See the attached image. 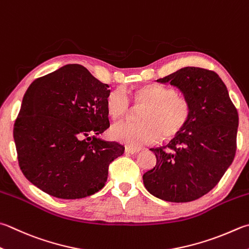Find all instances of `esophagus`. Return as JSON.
<instances>
[{"instance_id":"obj_1","label":"esophagus","mask_w":249,"mask_h":249,"mask_svg":"<svg viewBox=\"0 0 249 249\" xmlns=\"http://www.w3.org/2000/svg\"><path fill=\"white\" fill-rule=\"evenodd\" d=\"M140 152V148H131V147H125L124 153L125 154H137Z\"/></svg>"}]
</instances>
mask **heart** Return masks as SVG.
<instances>
[{
	"label": "heart",
	"mask_w": 249,
	"mask_h": 249,
	"mask_svg": "<svg viewBox=\"0 0 249 249\" xmlns=\"http://www.w3.org/2000/svg\"><path fill=\"white\" fill-rule=\"evenodd\" d=\"M135 106L144 107L140 115L142 123H121L110 129V137L129 147L170 140L180 134L189 124L192 106L189 100L176 90L161 86H145L132 94ZM106 110L112 120L129 115L131 104L123 90L111 91L106 97Z\"/></svg>",
	"instance_id": "1"
}]
</instances>
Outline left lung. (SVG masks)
<instances>
[{
    "mask_svg": "<svg viewBox=\"0 0 249 249\" xmlns=\"http://www.w3.org/2000/svg\"><path fill=\"white\" fill-rule=\"evenodd\" d=\"M156 81L179 89L191 103L192 116L168 145L151 149L156 165L143 182L158 198L187 203L212 191L231 166L238 114L226 84L212 70L184 67Z\"/></svg>",
    "mask_w": 249,
    "mask_h": 249,
    "instance_id": "8db88e82",
    "label": "left lung"
}]
</instances>
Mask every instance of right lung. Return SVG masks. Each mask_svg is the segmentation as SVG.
I'll use <instances>...</instances> for the list:
<instances>
[{"label": "right lung", "mask_w": 249, "mask_h": 249, "mask_svg": "<svg viewBox=\"0 0 249 249\" xmlns=\"http://www.w3.org/2000/svg\"><path fill=\"white\" fill-rule=\"evenodd\" d=\"M102 83L81 65L70 64L28 88L14 124L19 167L46 194L83 198L103 189L109 163L124 147L97 138L109 126Z\"/></svg>", "instance_id": "obj_1"}]
</instances>
